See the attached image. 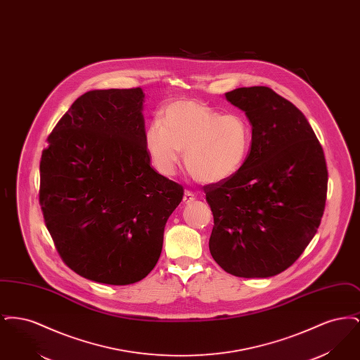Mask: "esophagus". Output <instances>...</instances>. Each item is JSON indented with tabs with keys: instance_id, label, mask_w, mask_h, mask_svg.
I'll list each match as a JSON object with an SVG mask.
<instances>
[{
	"instance_id": "obj_1",
	"label": "esophagus",
	"mask_w": 360,
	"mask_h": 360,
	"mask_svg": "<svg viewBox=\"0 0 360 360\" xmlns=\"http://www.w3.org/2000/svg\"><path fill=\"white\" fill-rule=\"evenodd\" d=\"M194 200H195V194H194L193 191H190V190H185L184 202H185V204H190V202H193Z\"/></svg>"
}]
</instances>
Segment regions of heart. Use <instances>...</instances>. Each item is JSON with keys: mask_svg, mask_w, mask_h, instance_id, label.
<instances>
[{"mask_svg": "<svg viewBox=\"0 0 360 360\" xmlns=\"http://www.w3.org/2000/svg\"><path fill=\"white\" fill-rule=\"evenodd\" d=\"M252 144L250 121L240 113H224L194 100H176L163 109L162 124L146 132V147L155 167L172 175L184 165L202 184H219L245 163Z\"/></svg>", "mask_w": 360, "mask_h": 360, "instance_id": "b5f03b06", "label": "heart"}]
</instances>
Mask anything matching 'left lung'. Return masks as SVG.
<instances>
[{
	"mask_svg": "<svg viewBox=\"0 0 360 360\" xmlns=\"http://www.w3.org/2000/svg\"><path fill=\"white\" fill-rule=\"evenodd\" d=\"M225 98L245 112L252 144L233 176L204 186L214 219L209 250L229 274L274 276L301 257L320 226L326 156L302 112L273 89L239 87Z\"/></svg>",
	"mask_w": 360,
	"mask_h": 360,
	"instance_id": "1",
	"label": "left lung"
}]
</instances>
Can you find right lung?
<instances>
[{
	"instance_id": "1",
	"label": "right lung",
	"mask_w": 360,
	"mask_h": 360,
	"mask_svg": "<svg viewBox=\"0 0 360 360\" xmlns=\"http://www.w3.org/2000/svg\"><path fill=\"white\" fill-rule=\"evenodd\" d=\"M141 87L91 90L40 159L39 202L58 254L86 279L124 286L154 269L184 188L151 167Z\"/></svg>"
}]
</instances>
